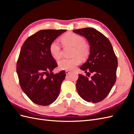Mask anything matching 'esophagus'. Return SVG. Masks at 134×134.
<instances>
[{"mask_svg":"<svg viewBox=\"0 0 134 134\" xmlns=\"http://www.w3.org/2000/svg\"><path fill=\"white\" fill-rule=\"evenodd\" d=\"M65 73H66V75H69V74L70 73V71H69V70H66L65 71Z\"/></svg>","mask_w":134,"mask_h":134,"instance_id":"34e87169","label":"esophagus"}]
</instances>
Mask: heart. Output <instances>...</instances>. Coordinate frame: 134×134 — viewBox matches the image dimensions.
<instances>
[{"instance_id":"obj_1","label":"heart","mask_w":134,"mask_h":134,"mask_svg":"<svg viewBox=\"0 0 134 134\" xmlns=\"http://www.w3.org/2000/svg\"><path fill=\"white\" fill-rule=\"evenodd\" d=\"M61 41L64 45H69L74 47L73 55L78 56L82 59L86 58L90 54V47L84 42V38L75 33L69 32L64 35ZM49 50L51 55L55 59H59L61 56V48L57 41H54L50 44ZM81 63L80 58L76 56L71 59L64 58L59 61V66L61 69L72 70Z\"/></svg>"}]
</instances>
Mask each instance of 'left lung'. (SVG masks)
I'll return each mask as SVG.
<instances>
[{
	"label": "left lung",
	"mask_w": 134,
	"mask_h": 134,
	"mask_svg": "<svg viewBox=\"0 0 134 134\" xmlns=\"http://www.w3.org/2000/svg\"><path fill=\"white\" fill-rule=\"evenodd\" d=\"M75 34L86 37L90 45V54L80 68L87 76L79 74L76 87L80 97L88 102L97 103L110 92L116 80L118 62L109 40L93 28L75 30Z\"/></svg>",
	"instance_id": "obj_1"
}]
</instances>
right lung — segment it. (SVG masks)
Returning a JSON list of instances; mask_svg holds the SVG:
<instances>
[{
  "instance_id": "1",
  "label": "right lung",
  "mask_w": 134,
  "mask_h": 134,
  "mask_svg": "<svg viewBox=\"0 0 134 134\" xmlns=\"http://www.w3.org/2000/svg\"><path fill=\"white\" fill-rule=\"evenodd\" d=\"M66 30H40L24 42L17 63L20 86L34 103L47 106L57 99L65 78L64 70L54 74L58 65L51 55L52 42Z\"/></svg>"
}]
</instances>
